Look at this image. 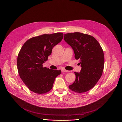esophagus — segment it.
<instances>
[{"label": "esophagus", "mask_w": 122, "mask_h": 122, "mask_svg": "<svg viewBox=\"0 0 122 122\" xmlns=\"http://www.w3.org/2000/svg\"><path fill=\"white\" fill-rule=\"evenodd\" d=\"M61 71H62V72H69V71H68V70L65 69H64V68L62 69Z\"/></svg>", "instance_id": "1"}]
</instances>
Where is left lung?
Listing matches in <instances>:
<instances>
[{
  "instance_id": "obj_1",
  "label": "left lung",
  "mask_w": 122,
  "mask_h": 122,
  "mask_svg": "<svg viewBox=\"0 0 122 122\" xmlns=\"http://www.w3.org/2000/svg\"><path fill=\"white\" fill-rule=\"evenodd\" d=\"M64 40L74 50L75 59L82 67L80 73L74 72L76 79L69 86L76 93L86 92L97 84L102 75L104 55L99 42L94 37L80 32L64 34Z\"/></svg>"
}]
</instances>
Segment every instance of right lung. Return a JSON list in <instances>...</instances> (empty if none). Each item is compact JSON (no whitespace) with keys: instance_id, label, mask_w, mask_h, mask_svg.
I'll list each match as a JSON object with an SVG mask.
<instances>
[{"instance_id":"right-lung-1","label":"right lung","mask_w":122,"mask_h":122,"mask_svg":"<svg viewBox=\"0 0 122 122\" xmlns=\"http://www.w3.org/2000/svg\"><path fill=\"white\" fill-rule=\"evenodd\" d=\"M62 33L43 34L28 39L21 48L17 65L19 76L30 91L39 94L49 92L60 70L43 67L53 47L61 41Z\"/></svg>"}]
</instances>
